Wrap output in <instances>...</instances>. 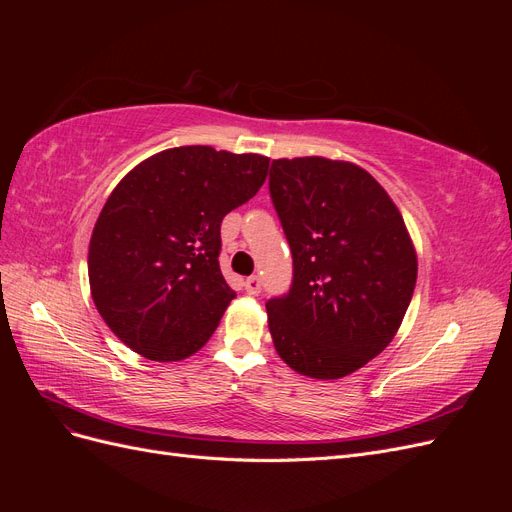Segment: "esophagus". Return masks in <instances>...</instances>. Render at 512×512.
I'll return each mask as SVG.
<instances>
[{
    "instance_id": "34e87169",
    "label": "esophagus",
    "mask_w": 512,
    "mask_h": 512,
    "mask_svg": "<svg viewBox=\"0 0 512 512\" xmlns=\"http://www.w3.org/2000/svg\"><path fill=\"white\" fill-rule=\"evenodd\" d=\"M243 286H245V292H247V294H252V297H256V294L260 292V286H262V284H260V277H258V275L247 277Z\"/></svg>"
}]
</instances>
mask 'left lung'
Listing matches in <instances>:
<instances>
[{
	"mask_svg": "<svg viewBox=\"0 0 512 512\" xmlns=\"http://www.w3.org/2000/svg\"><path fill=\"white\" fill-rule=\"evenodd\" d=\"M273 207L292 252V286L267 301L282 361L337 380L393 342L416 284V250L399 209L365 168L320 156L273 160Z\"/></svg>",
	"mask_w": 512,
	"mask_h": 512,
	"instance_id": "8db88e82",
	"label": "left lung"
}]
</instances>
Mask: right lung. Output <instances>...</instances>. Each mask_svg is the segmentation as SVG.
<instances>
[{
    "instance_id": "add662e5",
    "label": "right lung",
    "mask_w": 512,
    "mask_h": 512,
    "mask_svg": "<svg viewBox=\"0 0 512 512\" xmlns=\"http://www.w3.org/2000/svg\"><path fill=\"white\" fill-rule=\"evenodd\" d=\"M269 158L173 147L143 160L106 198L89 241L102 320L149 361L203 348L235 299L220 271V224L267 179Z\"/></svg>"
}]
</instances>
